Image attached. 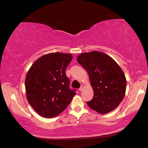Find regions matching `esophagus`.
I'll return each mask as SVG.
<instances>
[{
  "instance_id": "obj_1",
  "label": "esophagus",
  "mask_w": 148,
  "mask_h": 148,
  "mask_svg": "<svg viewBox=\"0 0 148 148\" xmlns=\"http://www.w3.org/2000/svg\"><path fill=\"white\" fill-rule=\"evenodd\" d=\"M79 90L80 92H82V91L84 90V86L83 85H81V87H80V88Z\"/></svg>"
}]
</instances>
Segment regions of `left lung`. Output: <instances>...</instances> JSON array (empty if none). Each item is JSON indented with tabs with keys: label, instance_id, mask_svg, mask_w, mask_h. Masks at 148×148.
<instances>
[{
	"label": "left lung",
	"instance_id": "1",
	"mask_svg": "<svg viewBox=\"0 0 148 148\" xmlns=\"http://www.w3.org/2000/svg\"><path fill=\"white\" fill-rule=\"evenodd\" d=\"M77 60L86 70L93 90L88 106L100 114L113 111L126 92L127 80L121 67L111 56L98 51L81 53Z\"/></svg>",
	"mask_w": 148,
	"mask_h": 148
}]
</instances>
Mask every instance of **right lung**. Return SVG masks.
I'll return each mask as SVG.
<instances>
[{
    "mask_svg": "<svg viewBox=\"0 0 148 148\" xmlns=\"http://www.w3.org/2000/svg\"><path fill=\"white\" fill-rule=\"evenodd\" d=\"M71 53H51L40 56L28 71L25 85L30 105L42 117L51 118L67 108L76 95L69 88L65 69Z\"/></svg>",
    "mask_w": 148,
    "mask_h": 148,
    "instance_id": "obj_1",
    "label": "right lung"
}]
</instances>
